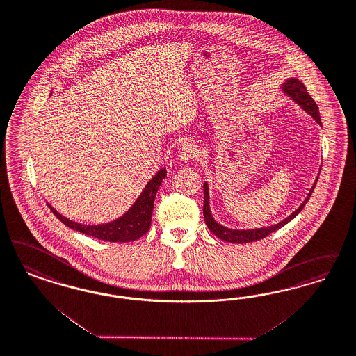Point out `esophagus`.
Returning <instances> with one entry per match:
<instances>
[{
  "instance_id": "34e87169",
  "label": "esophagus",
  "mask_w": 356,
  "mask_h": 356,
  "mask_svg": "<svg viewBox=\"0 0 356 356\" xmlns=\"http://www.w3.org/2000/svg\"><path fill=\"white\" fill-rule=\"evenodd\" d=\"M198 155H200V149L192 142H185L184 145L179 148V159L181 161L196 160Z\"/></svg>"
}]
</instances>
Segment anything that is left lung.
Returning <instances> with one entry per match:
<instances>
[{"instance_id":"left-lung-1","label":"left lung","mask_w":356,"mask_h":356,"mask_svg":"<svg viewBox=\"0 0 356 356\" xmlns=\"http://www.w3.org/2000/svg\"><path fill=\"white\" fill-rule=\"evenodd\" d=\"M282 90L285 96L292 98L297 105H300L304 111H307V114H310L317 121L318 124H321L318 106H317L316 101L310 97V95L307 93L305 86L298 79L291 77V79L285 80L282 84ZM317 181H318V176H317L314 184L312 186V189L309 191V193H307V198L304 200V202L300 205V208L296 209L289 217H286L285 220H282V222H279V223H276L273 226L260 227V229H245V230H238V229L226 227V226L218 223V222L213 218L211 211H210V204H209L208 183H204V218H205L209 230L214 234L216 236H218L222 241H226V242H230V243H250V242H255V241L263 239L267 235H270V233L282 229L284 225H286L288 222L292 221L294 217L305 207V204L309 201V198H310L314 188H316Z\"/></svg>"}]
</instances>
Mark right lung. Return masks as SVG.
Here are the masks:
<instances>
[{"label":"right lung","instance_id":"1","mask_svg":"<svg viewBox=\"0 0 356 356\" xmlns=\"http://www.w3.org/2000/svg\"><path fill=\"white\" fill-rule=\"evenodd\" d=\"M165 176H167L165 168H161L156 172V175L148 181L145 189L142 191L140 196L138 197L136 201L131 205V208L117 220H113L106 223L84 225V223L71 221L70 218L58 213L49 202L47 205L51 209V211L56 216V218H59L65 226L79 233L86 234L89 236L97 238L101 241H108V242H133L135 239H139L142 235H145L149 230L155 196Z\"/></svg>","mask_w":356,"mask_h":356}]
</instances>
